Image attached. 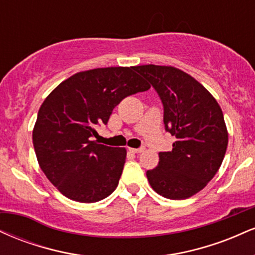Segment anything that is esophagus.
Segmentation results:
<instances>
[{"mask_svg": "<svg viewBox=\"0 0 255 255\" xmlns=\"http://www.w3.org/2000/svg\"><path fill=\"white\" fill-rule=\"evenodd\" d=\"M130 152H133V153H141V152L145 151V147H139V148H129Z\"/></svg>", "mask_w": 255, "mask_h": 255, "instance_id": "obj_1", "label": "esophagus"}]
</instances>
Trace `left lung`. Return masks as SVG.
<instances>
[{
    "instance_id": "1",
    "label": "left lung",
    "mask_w": 255,
    "mask_h": 255,
    "mask_svg": "<svg viewBox=\"0 0 255 255\" xmlns=\"http://www.w3.org/2000/svg\"><path fill=\"white\" fill-rule=\"evenodd\" d=\"M157 91L164 108L165 130L176 137L172 150L159 152L156 169L146 171L162 197L182 200L197 194L218 171L228 146L223 113L194 78L170 66H136Z\"/></svg>"
}]
</instances>
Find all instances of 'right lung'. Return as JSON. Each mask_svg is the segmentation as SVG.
Segmentation results:
<instances>
[{
	"label": "right lung",
	"mask_w": 255,
	"mask_h": 255,
	"mask_svg": "<svg viewBox=\"0 0 255 255\" xmlns=\"http://www.w3.org/2000/svg\"><path fill=\"white\" fill-rule=\"evenodd\" d=\"M134 71L108 67L77 73L40 105L32 133L34 151L40 169L64 197L96 203L118 187L127 151L92 136L122 99L151 87Z\"/></svg>",
	"instance_id": "1"
}]
</instances>
